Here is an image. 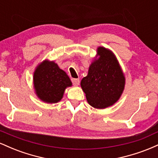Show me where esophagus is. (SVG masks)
Returning <instances> with one entry per match:
<instances>
[{
  "label": "esophagus",
  "mask_w": 158,
  "mask_h": 158,
  "mask_svg": "<svg viewBox=\"0 0 158 158\" xmlns=\"http://www.w3.org/2000/svg\"><path fill=\"white\" fill-rule=\"evenodd\" d=\"M71 80L74 85H79V79H71Z\"/></svg>",
  "instance_id": "34e87169"
}]
</instances>
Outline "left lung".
<instances>
[{
    "label": "left lung",
    "mask_w": 158,
    "mask_h": 158,
    "mask_svg": "<svg viewBox=\"0 0 158 158\" xmlns=\"http://www.w3.org/2000/svg\"><path fill=\"white\" fill-rule=\"evenodd\" d=\"M98 59L90 65L81 87L88 102L99 109L113 106L118 101L125 88L126 78L114 54L103 47L97 48Z\"/></svg>",
    "instance_id": "obj_1"
}]
</instances>
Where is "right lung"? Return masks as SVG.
<instances>
[{
    "instance_id": "1",
    "label": "right lung",
    "mask_w": 158,
    "mask_h": 158,
    "mask_svg": "<svg viewBox=\"0 0 158 158\" xmlns=\"http://www.w3.org/2000/svg\"><path fill=\"white\" fill-rule=\"evenodd\" d=\"M33 85L36 95L41 101L56 103L62 99L65 89L72 86V82L56 63L44 60L36 67Z\"/></svg>"
}]
</instances>
